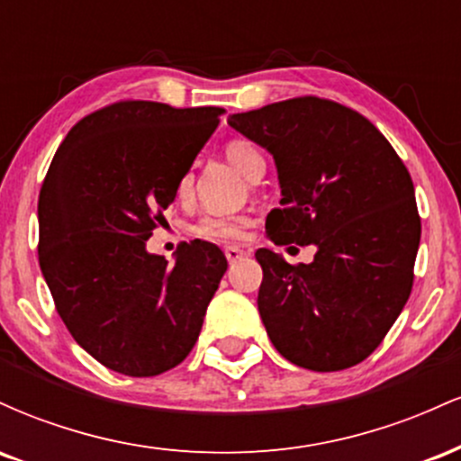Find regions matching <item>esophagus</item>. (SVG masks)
I'll return each instance as SVG.
<instances>
[{"mask_svg": "<svg viewBox=\"0 0 461 461\" xmlns=\"http://www.w3.org/2000/svg\"><path fill=\"white\" fill-rule=\"evenodd\" d=\"M245 256V251H242L240 247H225V258L230 262H236V260H240V258Z\"/></svg>", "mask_w": 461, "mask_h": 461, "instance_id": "1", "label": "esophagus"}]
</instances>
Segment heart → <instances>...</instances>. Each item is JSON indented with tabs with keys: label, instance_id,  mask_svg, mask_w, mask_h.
<instances>
[{
	"label": "heart",
	"instance_id": "heart-1",
	"mask_svg": "<svg viewBox=\"0 0 461 461\" xmlns=\"http://www.w3.org/2000/svg\"><path fill=\"white\" fill-rule=\"evenodd\" d=\"M225 158L230 160L238 171L242 173L247 179L258 171L264 168V158L258 151V147L253 142L245 139H231L225 145ZM193 186V176L184 173L182 179L177 184V194L179 197H186ZM247 227L245 216H216V214H205L201 216L194 225V234L203 238H214V240H234L242 234V230Z\"/></svg>",
	"mask_w": 461,
	"mask_h": 461
}]
</instances>
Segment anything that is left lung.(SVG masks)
I'll return each mask as SVG.
<instances>
[{"instance_id":"obj_1","label":"left lung","mask_w":461,"mask_h":461,"mask_svg":"<svg viewBox=\"0 0 461 461\" xmlns=\"http://www.w3.org/2000/svg\"><path fill=\"white\" fill-rule=\"evenodd\" d=\"M273 156L282 201L267 216L275 245H314L293 267L258 249V310L273 347L331 373L366 359L407 303L420 245L414 184L384 134L356 110L297 97L227 119Z\"/></svg>"}]
</instances>
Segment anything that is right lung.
Returning a JSON list of instances; mask_svg holds the SVG:
<instances>
[{"label": "right lung", "instance_id": "1", "mask_svg": "<svg viewBox=\"0 0 461 461\" xmlns=\"http://www.w3.org/2000/svg\"><path fill=\"white\" fill-rule=\"evenodd\" d=\"M223 108L119 102L71 128L41 188L39 262L67 330L105 368L153 377L197 342L227 260L184 242L147 251Z\"/></svg>", "mask_w": 461, "mask_h": 461}]
</instances>
